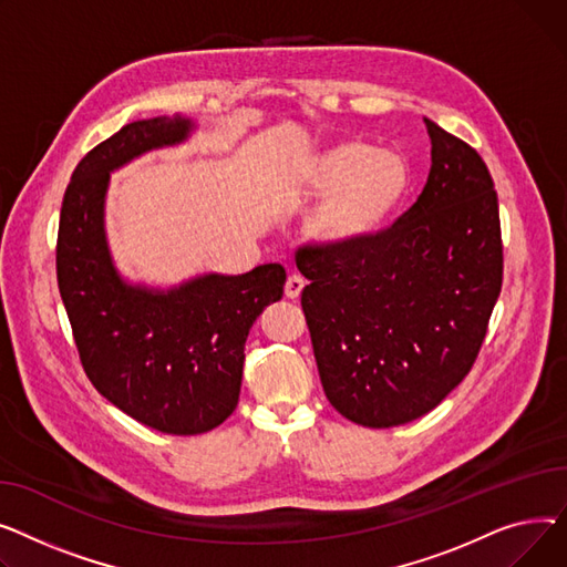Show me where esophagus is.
I'll use <instances>...</instances> for the list:
<instances>
[{"label":"esophagus","mask_w":567,"mask_h":567,"mask_svg":"<svg viewBox=\"0 0 567 567\" xmlns=\"http://www.w3.org/2000/svg\"><path fill=\"white\" fill-rule=\"evenodd\" d=\"M302 290H305V279L297 277V275H290L288 281H286V297L288 299H299Z\"/></svg>","instance_id":"obj_1"}]
</instances>
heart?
I'll return each mask as SVG.
<instances>
[{
	"mask_svg": "<svg viewBox=\"0 0 567 567\" xmlns=\"http://www.w3.org/2000/svg\"><path fill=\"white\" fill-rule=\"evenodd\" d=\"M302 189L324 194L307 217V236L320 247L346 249L384 228L410 189V166L398 153L346 142L305 164Z\"/></svg>",
	"mask_w": 567,
	"mask_h": 567,
	"instance_id": "b5f03b06",
	"label": "heart"
}]
</instances>
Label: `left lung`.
I'll return each mask as SVG.
<instances>
[{
    "instance_id": "obj_1",
    "label": "left lung",
    "mask_w": 567,
    "mask_h": 567,
    "mask_svg": "<svg viewBox=\"0 0 567 567\" xmlns=\"http://www.w3.org/2000/svg\"><path fill=\"white\" fill-rule=\"evenodd\" d=\"M416 204L346 249L302 247V309L327 401L365 427L410 423L472 371L504 279L483 157L437 123Z\"/></svg>"
}]
</instances>
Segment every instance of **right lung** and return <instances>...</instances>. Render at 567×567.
I'll return each instance as SVG.
<instances>
[{
  "label": "right lung",
  "instance_id": "add662e5",
  "mask_svg": "<svg viewBox=\"0 0 567 567\" xmlns=\"http://www.w3.org/2000/svg\"><path fill=\"white\" fill-rule=\"evenodd\" d=\"M192 130V118L155 116L89 151L65 187L56 238L59 292L86 378L121 412L166 435H202L233 414L249 329L286 284L279 262L166 290L118 275L105 236L110 174L183 144Z\"/></svg>",
  "mask_w": 567,
  "mask_h": 567
}]
</instances>
